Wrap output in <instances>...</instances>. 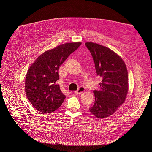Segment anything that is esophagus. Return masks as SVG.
<instances>
[{"instance_id": "obj_1", "label": "esophagus", "mask_w": 152, "mask_h": 152, "mask_svg": "<svg viewBox=\"0 0 152 152\" xmlns=\"http://www.w3.org/2000/svg\"><path fill=\"white\" fill-rule=\"evenodd\" d=\"M85 90V88L83 87V86H79L78 89L75 91V93L76 94H79L83 93Z\"/></svg>"}]
</instances>
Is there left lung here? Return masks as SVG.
Returning a JSON list of instances; mask_svg holds the SVG:
<instances>
[{"label":"left lung","mask_w":152,"mask_h":152,"mask_svg":"<svg viewBox=\"0 0 152 152\" xmlns=\"http://www.w3.org/2000/svg\"><path fill=\"white\" fill-rule=\"evenodd\" d=\"M95 64L97 75L102 78L99 90H94L95 102L90 108L97 118L113 114L125 101L128 92V74L126 65L110 49L94 42H86Z\"/></svg>","instance_id":"8db88e82"}]
</instances>
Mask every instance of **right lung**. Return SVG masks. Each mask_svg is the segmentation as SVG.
<instances>
[{
	"instance_id": "add662e5",
	"label": "right lung",
	"mask_w": 152,
	"mask_h": 152,
	"mask_svg": "<svg viewBox=\"0 0 152 152\" xmlns=\"http://www.w3.org/2000/svg\"><path fill=\"white\" fill-rule=\"evenodd\" d=\"M81 42L59 45L39 55L29 69L25 80L27 97L34 107L42 113H50L61 106L65 96L57 84L59 68Z\"/></svg>"
}]
</instances>
